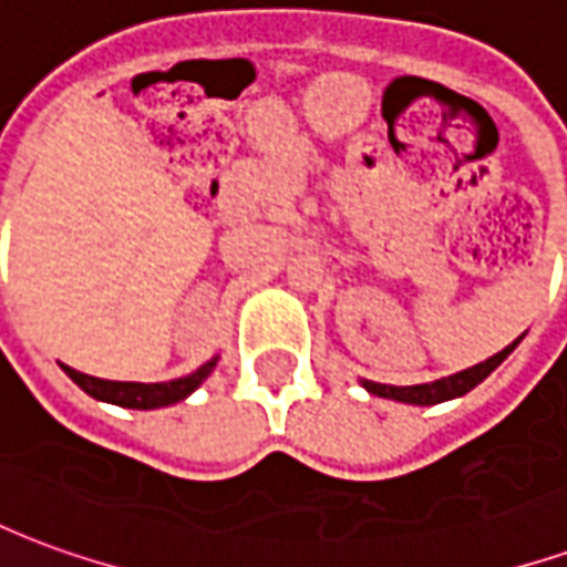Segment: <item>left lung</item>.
Wrapping results in <instances>:
<instances>
[{
    "instance_id": "left-lung-1",
    "label": "left lung",
    "mask_w": 567,
    "mask_h": 567,
    "mask_svg": "<svg viewBox=\"0 0 567 567\" xmlns=\"http://www.w3.org/2000/svg\"><path fill=\"white\" fill-rule=\"evenodd\" d=\"M523 337H516L511 346H504L498 355L486 358V361H480V364L462 370V373L443 377V380L419 382V385H382V382L361 380V385H364L370 394H377V398H389V401H398V404H413V406L443 404V401H452V398H462V394H467L474 385H480V382L486 380L488 373L498 368L501 361L511 355L516 346L523 343Z\"/></svg>"
}]
</instances>
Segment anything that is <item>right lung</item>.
Returning a JSON list of instances; mask_svg holds the SVG:
<instances>
[{
  "mask_svg": "<svg viewBox=\"0 0 567 567\" xmlns=\"http://www.w3.org/2000/svg\"><path fill=\"white\" fill-rule=\"evenodd\" d=\"M218 364V355L209 358L203 368H197L187 377H178V380L169 382H115V380H100V377H87V373H79L69 364H60L66 370V377L81 392H87L96 401H105V404L127 406V410H157V406H169L185 401L187 394H194L206 382L212 370Z\"/></svg>",
  "mask_w": 567,
  "mask_h": 567,
  "instance_id": "obj_1",
  "label": "right lung"
}]
</instances>
